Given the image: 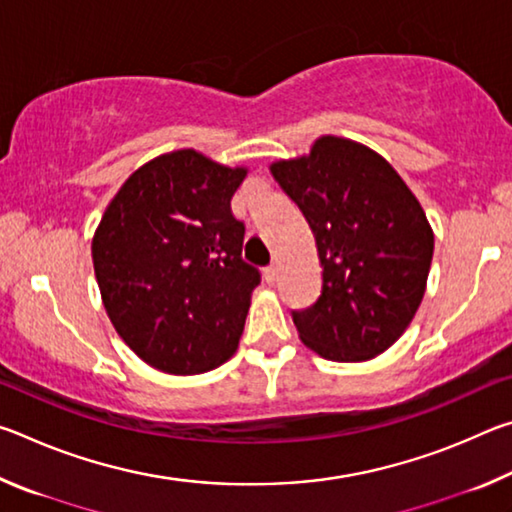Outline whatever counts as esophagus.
Instances as JSON below:
<instances>
[{
	"instance_id": "esophagus-1",
	"label": "esophagus",
	"mask_w": 512,
	"mask_h": 512,
	"mask_svg": "<svg viewBox=\"0 0 512 512\" xmlns=\"http://www.w3.org/2000/svg\"><path fill=\"white\" fill-rule=\"evenodd\" d=\"M264 280H266L268 284H273V282L277 280V266H275V264L264 268Z\"/></svg>"
}]
</instances>
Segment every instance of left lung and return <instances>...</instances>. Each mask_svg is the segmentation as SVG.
I'll return each mask as SVG.
<instances>
[{"mask_svg":"<svg viewBox=\"0 0 512 512\" xmlns=\"http://www.w3.org/2000/svg\"><path fill=\"white\" fill-rule=\"evenodd\" d=\"M268 169L305 214L323 266L318 300L293 311L300 341L329 361L375 359L427 289L433 230L420 201L386 158L336 135Z\"/></svg>","mask_w":512,"mask_h":512,"instance_id":"8db88e82","label":"left lung"}]
</instances>
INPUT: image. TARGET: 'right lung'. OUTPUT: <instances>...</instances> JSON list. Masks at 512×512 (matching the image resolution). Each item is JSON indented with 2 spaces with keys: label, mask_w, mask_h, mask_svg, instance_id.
Returning <instances> with one entry per match:
<instances>
[{
  "label": "right lung",
  "mask_w": 512,
  "mask_h": 512,
  "mask_svg": "<svg viewBox=\"0 0 512 512\" xmlns=\"http://www.w3.org/2000/svg\"><path fill=\"white\" fill-rule=\"evenodd\" d=\"M246 176L194 149L162 153L128 176L94 230L106 314L155 370L201 375L237 352L259 284L230 210Z\"/></svg>",
  "instance_id": "add662e5"
}]
</instances>
